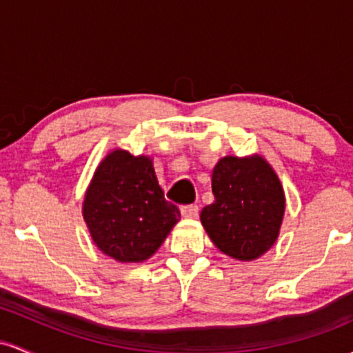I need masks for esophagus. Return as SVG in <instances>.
<instances>
[{"mask_svg":"<svg viewBox=\"0 0 353 353\" xmlns=\"http://www.w3.org/2000/svg\"><path fill=\"white\" fill-rule=\"evenodd\" d=\"M181 212L184 217H197V214H199V205L197 204H188V205H182L181 208Z\"/></svg>","mask_w":353,"mask_h":353,"instance_id":"obj_1","label":"esophagus"}]
</instances>
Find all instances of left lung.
Listing matches in <instances>:
<instances>
[{"label": "left lung", "instance_id": "left-lung-1", "mask_svg": "<svg viewBox=\"0 0 353 353\" xmlns=\"http://www.w3.org/2000/svg\"><path fill=\"white\" fill-rule=\"evenodd\" d=\"M216 201L205 205L201 221L224 254L252 261L277 241L285 197L281 181L261 157L228 156L212 172Z\"/></svg>", "mask_w": 353, "mask_h": 353}]
</instances>
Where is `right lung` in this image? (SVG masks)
<instances>
[{
	"instance_id": "1",
	"label": "right lung",
	"mask_w": 353,
	"mask_h": 353,
	"mask_svg": "<svg viewBox=\"0 0 353 353\" xmlns=\"http://www.w3.org/2000/svg\"><path fill=\"white\" fill-rule=\"evenodd\" d=\"M83 216L104 254L119 262H141L159 249L181 210L165 201L149 157L114 151L92 177Z\"/></svg>"
}]
</instances>
